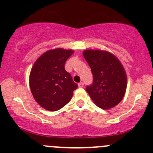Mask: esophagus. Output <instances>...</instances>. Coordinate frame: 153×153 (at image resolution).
Returning a JSON list of instances; mask_svg holds the SVG:
<instances>
[{
  "label": "esophagus",
  "mask_w": 153,
  "mask_h": 153,
  "mask_svg": "<svg viewBox=\"0 0 153 153\" xmlns=\"http://www.w3.org/2000/svg\"><path fill=\"white\" fill-rule=\"evenodd\" d=\"M78 87H84V83H83V82L78 83Z\"/></svg>",
  "instance_id": "esophagus-1"
}]
</instances>
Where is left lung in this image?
<instances>
[{"mask_svg":"<svg viewBox=\"0 0 153 153\" xmlns=\"http://www.w3.org/2000/svg\"><path fill=\"white\" fill-rule=\"evenodd\" d=\"M93 73V84L86 91L96 105L102 109L114 108L122 101L127 85L124 68L114 54L100 50L83 52Z\"/></svg>","mask_w":153,"mask_h":153,"instance_id":"obj_1","label":"left lung"}]
</instances>
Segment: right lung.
<instances>
[{
  "label": "right lung",
  "instance_id": "add662e5",
  "mask_svg": "<svg viewBox=\"0 0 153 153\" xmlns=\"http://www.w3.org/2000/svg\"><path fill=\"white\" fill-rule=\"evenodd\" d=\"M72 50L56 48L44 53L33 64L30 74V87L36 102L51 111L60 110L71 100L78 84L65 70Z\"/></svg>",
  "mask_w": 153,
  "mask_h": 153
}]
</instances>
